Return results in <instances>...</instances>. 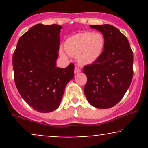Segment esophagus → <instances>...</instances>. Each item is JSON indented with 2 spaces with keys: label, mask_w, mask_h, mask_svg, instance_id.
Returning a JSON list of instances; mask_svg holds the SVG:
<instances>
[{
  "label": "esophagus",
  "mask_w": 148,
  "mask_h": 148,
  "mask_svg": "<svg viewBox=\"0 0 148 148\" xmlns=\"http://www.w3.org/2000/svg\"><path fill=\"white\" fill-rule=\"evenodd\" d=\"M81 69L79 68L78 67H76L75 68H74V73H75V74H78V73L81 72Z\"/></svg>",
  "instance_id": "34e87169"
}]
</instances>
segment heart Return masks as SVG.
Wrapping results in <instances>:
<instances>
[{"instance_id":"heart-1","label":"heart","mask_w":148,"mask_h":148,"mask_svg":"<svg viewBox=\"0 0 148 148\" xmlns=\"http://www.w3.org/2000/svg\"><path fill=\"white\" fill-rule=\"evenodd\" d=\"M105 47V38L100 33L82 32L68 37L64 42V49L69 55L76 57L78 63L88 65L95 62L102 54ZM60 55L65 57L62 49Z\"/></svg>"}]
</instances>
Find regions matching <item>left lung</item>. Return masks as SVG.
<instances>
[{"label": "left lung", "mask_w": 148, "mask_h": 148, "mask_svg": "<svg viewBox=\"0 0 148 148\" xmlns=\"http://www.w3.org/2000/svg\"><path fill=\"white\" fill-rule=\"evenodd\" d=\"M90 27L103 34L105 47L98 60L83 68L87 76L84 94L92 106L109 108L122 99L130 88L133 78V52L127 37L113 25Z\"/></svg>", "instance_id": "obj_1"}]
</instances>
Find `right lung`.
Returning a JSON list of instances; mask_svg holds the SVG:
<instances>
[{
    "label": "right lung",
    "instance_id": "obj_1",
    "mask_svg": "<svg viewBox=\"0 0 148 148\" xmlns=\"http://www.w3.org/2000/svg\"><path fill=\"white\" fill-rule=\"evenodd\" d=\"M61 25L36 24L18 40L12 56L14 82L25 101L40 113L59 107L74 64L56 67Z\"/></svg>",
    "mask_w": 148,
    "mask_h": 148
}]
</instances>
